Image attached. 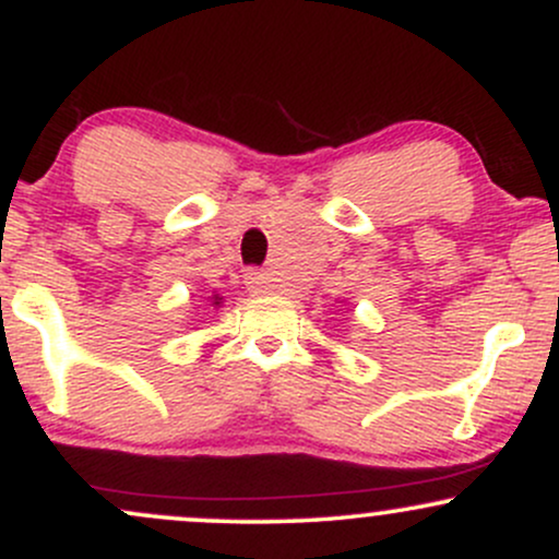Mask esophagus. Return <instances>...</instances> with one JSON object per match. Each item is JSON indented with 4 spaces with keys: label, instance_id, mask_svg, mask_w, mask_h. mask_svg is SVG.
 Masks as SVG:
<instances>
[{
    "label": "esophagus",
    "instance_id": "esophagus-1",
    "mask_svg": "<svg viewBox=\"0 0 559 559\" xmlns=\"http://www.w3.org/2000/svg\"><path fill=\"white\" fill-rule=\"evenodd\" d=\"M243 284H247V288L252 294H258V297H265V294H273V278L267 273L262 271H249L247 275H243Z\"/></svg>",
    "mask_w": 559,
    "mask_h": 559
}]
</instances>
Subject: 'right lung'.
Masks as SVG:
<instances>
[{"label":"right lung","mask_w":559,"mask_h":559,"mask_svg":"<svg viewBox=\"0 0 559 559\" xmlns=\"http://www.w3.org/2000/svg\"><path fill=\"white\" fill-rule=\"evenodd\" d=\"M204 299H207V301H210V307H213V310H221V307H223V301H226V299H223V297H221V294H217V292H213V294H207V297H204Z\"/></svg>","instance_id":"right-lung-1"}]
</instances>
